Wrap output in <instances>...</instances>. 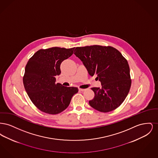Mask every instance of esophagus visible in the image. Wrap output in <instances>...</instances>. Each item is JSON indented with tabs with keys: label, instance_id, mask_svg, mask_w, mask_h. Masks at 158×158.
<instances>
[{
	"label": "esophagus",
	"instance_id": "1",
	"mask_svg": "<svg viewBox=\"0 0 158 158\" xmlns=\"http://www.w3.org/2000/svg\"><path fill=\"white\" fill-rule=\"evenodd\" d=\"M79 91H81V92H83V91H85V89H81V88H79Z\"/></svg>",
	"mask_w": 158,
	"mask_h": 158
}]
</instances>
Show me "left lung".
Here are the masks:
<instances>
[{
    "instance_id": "left-lung-1",
    "label": "left lung",
    "mask_w": 158,
    "mask_h": 158,
    "mask_svg": "<svg viewBox=\"0 0 158 158\" xmlns=\"http://www.w3.org/2000/svg\"><path fill=\"white\" fill-rule=\"evenodd\" d=\"M74 52L89 75H96L102 85L101 88H91L95 97L89 101V105L102 113L117 108L127 96L131 85L127 60L111 46L76 47Z\"/></svg>"
}]
</instances>
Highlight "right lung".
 Masks as SVG:
<instances>
[{"mask_svg":"<svg viewBox=\"0 0 158 158\" xmlns=\"http://www.w3.org/2000/svg\"><path fill=\"white\" fill-rule=\"evenodd\" d=\"M75 48L40 49L28 61L23 76V86L32 102L41 111L59 114L68 108L78 92L76 87L55 83V76L61 73V62L73 54Z\"/></svg>","mask_w":158,"mask_h":158,"instance_id":"1","label":"right lung"}]
</instances>
